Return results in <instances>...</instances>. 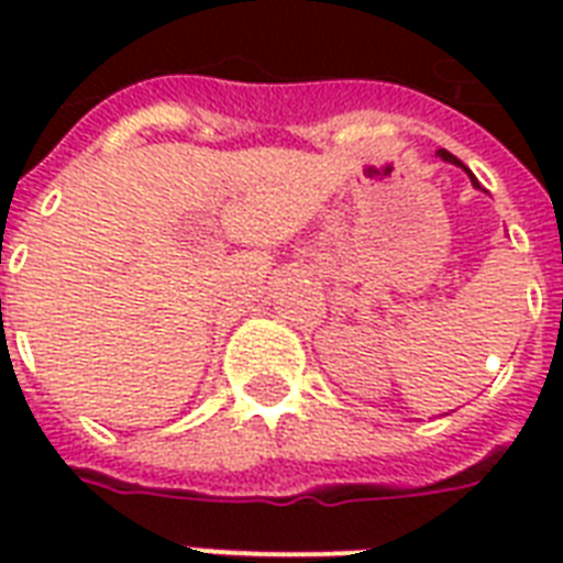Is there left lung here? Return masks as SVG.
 I'll return each instance as SVG.
<instances>
[{
	"instance_id": "1",
	"label": "left lung",
	"mask_w": 563,
	"mask_h": 563,
	"mask_svg": "<svg viewBox=\"0 0 563 563\" xmlns=\"http://www.w3.org/2000/svg\"><path fill=\"white\" fill-rule=\"evenodd\" d=\"M438 154H441V157H444L446 163H455V166H464V163L459 161V157H453V154L446 152V148H441V152H438ZM467 175H471V169H467ZM471 180H473V184H476V178H473V175H471ZM476 187H479V184H476Z\"/></svg>"
}]
</instances>
